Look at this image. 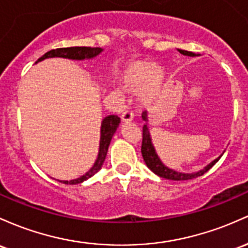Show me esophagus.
I'll return each instance as SVG.
<instances>
[{"instance_id": "1", "label": "esophagus", "mask_w": 248, "mask_h": 248, "mask_svg": "<svg viewBox=\"0 0 248 248\" xmlns=\"http://www.w3.org/2000/svg\"><path fill=\"white\" fill-rule=\"evenodd\" d=\"M133 118H134V115H133L132 111H129V110L124 111V113L121 114V121L126 122V124H127V122L132 121Z\"/></svg>"}]
</instances>
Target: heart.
Masks as SVG:
<instances>
[{
    "instance_id": "b5f03b06",
    "label": "heart",
    "mask_w": 248,
    "mask_h": 248,
    "mask_svg": "<svg viewBox=\"0 0 248 248\" xmlns=\"http://www.w3.org/2000/svg\"><path fill=\"white\" fill-rule=\"evenodd\" d=\"M119 81L124 92L137 93L140 107L149 108L164 93L166 72L154 62L134 61L120 72Z\"/></svg>"
}]
</instances>
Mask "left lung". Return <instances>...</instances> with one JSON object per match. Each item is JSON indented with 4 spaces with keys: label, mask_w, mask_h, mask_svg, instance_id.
<instances>
[{
    "label": "left lung",
    "mask_w": 248,
    "mask_h": 248,
    "mask_svg": "<svg viewBox=\"0 0 248 248\" xmlns=\"http://www.w3.org/2000/svg\"><path fill=\"white\" fill-rule=\"evenodd\" d=\"M179 53H181L182 55L186 56H198L199 54H194L192 51H187V50H182V49H178ZM142 120L146 122L143 124L142 128V146H141V153H142V157L145 160L147 167L152 170L154 174H156L157 176L160 178L167 179V180H174V181H184V180H192V179L198 178V176L203 175L207 170H211L214 165L219 161L220 157L222 156V153L219 157H217L216 160L208 164L206 167H203L202 170H198V172L194 173H182V172H176V170H172V168H168L167 166H165L162 164V161L160 160V157L157 156L156 152H155V148L152 143V138H151V133H149V128H148V113L147 111H143L142 113Z\"/></svg>",
    "instance_id": "obj_1"
}]
</instances>
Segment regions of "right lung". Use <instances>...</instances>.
<instances>
[{"mask_svg": "<svg viewBox=\"0 0 248 248\" xmlns=\"http://www.w3.org/2000/svg\"><path fill=\"white\" fill-rule=\"evenodd\" d=\"M103 51L102 48H92V47H69V48H58L48 51L45 55L41 56L37 60V62L43 61L46 59L51 58H63L69 60H75V61H82V60H91L96 58ZM120 124V118L118 115H108L102 120L101 122V130H100V146H99V154H97L96 160H95L93 167L88 170L86 174H83L80 178L74 179V180H59L62 184L66 185H78L81 182L88 180L89 178L96 174L101 170L103 161L107 155L108 147L113 138L114 133L116 132Z\"/></svg>", "mask_w": 248, "mask_h": 248, "instance_id": "right-lung-1", "label": "right lung"}]
</instances>
